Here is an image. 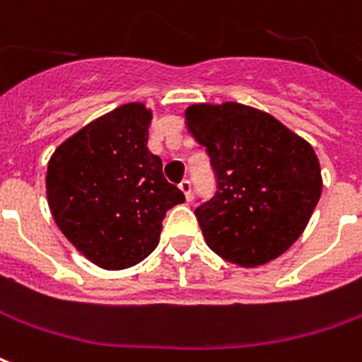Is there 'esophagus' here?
<instances>
[{
	"instance_id": "obj_1",
	"label": "esophagus",
	"mask_w": 362,
	"mask_h": 362,
	"mask_svg": "<svg viewBox=\"0 0 362 362\" xmlns=\"http://www.w3.org/2000/svg\"><path fill=\"white\" fill-rule=\"evenodd\" d=\"M178 186H180V189H182V192H184V196H186V199L192 198V182H189L188 178H184V180H182L180 184H178Z\"/></svg>"
}]
</instances>
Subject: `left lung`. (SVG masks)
I'll use <instances>...</instances> for the list:
<instances>
[{
  "mask_svg": "<svg viewBox=\"0 0 362 362\" xmlns=\"http://www.w3.org/2000/svg\"><path fill=\"white\" fill-rule=\"evenodd\" d=\"M186 125L216 174L214 198L199 199L194 211L207 247L239 267L288 251L322 196L312 145L269 113L235 102L192 105Z\"/></svg>",
  "mask_w": 362,
  "mask_h": 362,
  "instance_id": "obj_1",
  "label": "left lung"
}]
</instances>
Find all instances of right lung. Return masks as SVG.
<instances>
[{
	"instance_id": "1",
	"label": "right lung",
	"mask_w": 362,
	"mask_h": 362,
	"mask_svg": "<svg viewBox=\"0 0 362 362\" xmlns=\"http://www.w3.org/2000/svg\"><path fill=\"white\" fill-rule=\"evenodd\" d=\"M153 113L125 103L92 121L50 156L47 198L54 221L86 259L107 270L155 251L166 211L184 194L146 148Z\"/></svg>"
}]
</instances>
